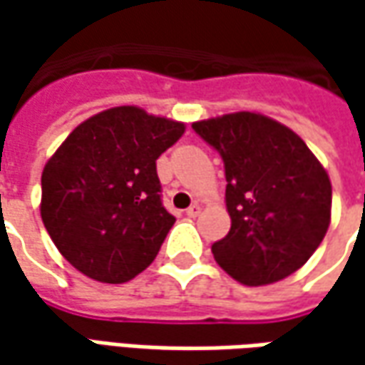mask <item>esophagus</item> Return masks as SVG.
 Returning <instances> with one entry per match:
<instances>
[{
	"instance_id": "esophagus-1",
	"label": "esophagus",
	"mask_w": 365,
	"mask_h": 365,
	"mask_svg": "<svg viewBox=\"0 0 365 365\" xmlns=\"http://www.w3.org/2000/svg\"><path fill=\"white\" fill-rule=\"evenodd\" d=\"M199 213H201V205L199 203H192L189 209H187V215H189V217H197Z\"/></svg>"
}]
</instances>
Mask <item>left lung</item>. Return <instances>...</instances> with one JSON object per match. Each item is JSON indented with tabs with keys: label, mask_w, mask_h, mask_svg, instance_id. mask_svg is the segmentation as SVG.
Instances as JSON below:
<instances>
[{
	"label": "left lung",
	"mask_w": 365,
	"mask_h": 365,
	"mask_svg": "<svg viewBox=\"0 0 365 365\" xmlns=\"http://www.w3.org/2000/svg\"><path fill=\"white\" fill-rule=\"evenodd\" d=\"M192 130L225 166L232 230L211 245L219 266L247 287L297 272L331 221V182L321 162L292 130L259 113L197 121Z\"/></svg>",
	"instance_id": "left-lung-1"
}]
</instances>
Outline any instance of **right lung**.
I'll return each instance as SVG.
<instances>
[{"mask_svg":"<svg viewBox=\"0 0 365 365\" xmlns=\"http://www.w3.org/2000/svg\"><path fill=\"white\" fill-rule=\"evenodd\" d=\"M185 123L113 107L77 125L42 173L40 215L78 272L121 284L154 262L175 225L156 160Z\"/></svg>","mask_w":365,"mask_h":365,"instance_id":"obj_1","label":"right lung"}]
</instances>
